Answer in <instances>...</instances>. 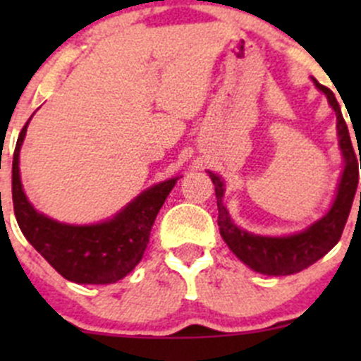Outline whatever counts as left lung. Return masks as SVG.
<instances>
[{
	"instance_id": "left-lung-1",
	"label": "left lung",
	"mask_w": 361,
	"mask_h": 361,
	"mask_svg": "<svg viewBox=\"0 0 361 361\" xmlns=\"http://www.w3.org/2000/svg\"><path fill=\"white\" fill-rule=\"evenodd\" d=\"M314 83L322 92L326 94L330 106L336 110L338 145H341L342 157H344L345 162L336 201H334L330 211L322 220L311 225L307 231L288 235V238H264V235L248 234V232L241 231V228L232 224L227 207L221 202L224 183H221L216 174L209 173L211 181L214 183V194H216L218 227H220L221 238L227 243L228 248L234 251L239 260L245 262L248 267L257 272H262V274L290 276L295 274V272L304 271L309 265L314 264L316 260L325 257L341 239L344 225L348 221L349 211H351L356 187H358V157H356L355 148H353L348 126H345V120L341 113V106H338L336 96H334L329 87L322 85L316 80Z\"/></svg>"
}]
</instances>
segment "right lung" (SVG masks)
Returning a JSON list of instances; mask_svg holds the SVG:
<instances>
[{
  "instance_id": "right-lung-1",
  "label": "right lung",
  "mask_w": 361,
  "mask_h": 361,
  "mask_svg": "<svg viewBox=\"0 0 361 361\" xmlns=\"http://www.w3.org/2000/svg\"><path fill=\"white\" fill-rule=\"evenodd\" d=\"M25 122L17 140L12 164V199L17 224L35 250L68 281L108 285L129 274L143 258L155 216L178 178L145 190L110 221L97 225L59 224L36 213L27 202L19 176V152Z\"/></svg>"
}]
</instances>
